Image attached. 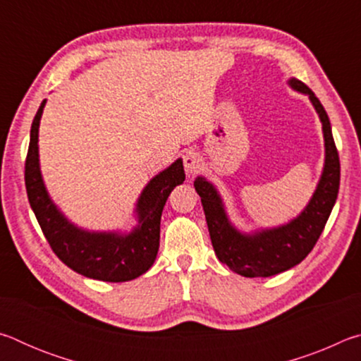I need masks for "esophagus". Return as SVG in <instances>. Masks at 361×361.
<instances>
[{"label":"esophagus","mask_w":361,"mask_h":361,"mask_svg":"<svg viewBox=\"0 0 361 361\" xmlns=\"http://www.w3.org/2000/svg\"><path fill=\"white\" fill-rule=\"evenodd\" d=\"M183 164H185V170L188 175L197 173L200 167H202V157L199 156V152L188 151L185 156H183Z\"/></svg>","instance_id":"34e87169"}]
</instances>
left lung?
Masks as SVG:
<instances>
[{
  "label": "left lung",
  "mask_w": 361,
  "mask_h": 361,
  "mask_svg": "<svg viewBox=\"0 0 361 361\" xmlns=\"http://www.w3.org/2000/svg\"><path fill=\"white\" fill-rule=\"evenodd\" d=\"M296 92L309 97L319 114L325 140V166L309 204L296 218L271 229L242 232L229 221L223 199L216 188L204 176H197L194 188L202 200L212 245L218 259L232 272L243 277H271L299 264L312 252L338 199L341 164L331 124L325 108L307 85L296 78L288 79Z\"/></svg>",
  "instance_id": "left-lung-1"
}]
</instances>
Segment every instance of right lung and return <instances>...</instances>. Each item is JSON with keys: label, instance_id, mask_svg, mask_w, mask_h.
<instances>
[{"label": "right lung", "instance_id": "right-lung-1", "mask_svg": "<svg viewBox=\"0 0 361 361\" xmlns=\"http://www.w3.org/2000/svg\"><path fill=\"white\" fill-rule=\"evenodd\" d=\"M46 100L36 113L25 161L27 195L42 234L59 256L73 271L103 282H129L154 264L161 239V216L170 192L185 181L183 161L149 180L135 205L137 226L130 232L87 231L66 218L49 195L39 169L38 132Z\"/></svg>", "mask_w": 361, "mask_h": 361}]
</instances>
